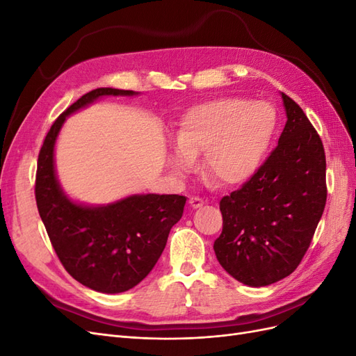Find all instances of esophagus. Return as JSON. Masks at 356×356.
<instances>
[{
  "mask_svg": "<svg viewBox=\"0 0 356 356\" xmlns=\"http://www.w3.org/2000/svg\"><path fill=\"white\" fill-rule=\"evenodd\" d=\"M203 199H200L199 196H191L190 197V204H191V208H200V207H203Z\"/></svg>",
  "mask_w": 356,
  "mask_h": 356,
  "instance_id": "1",
  "label": "esophagus"
}]
</instances>
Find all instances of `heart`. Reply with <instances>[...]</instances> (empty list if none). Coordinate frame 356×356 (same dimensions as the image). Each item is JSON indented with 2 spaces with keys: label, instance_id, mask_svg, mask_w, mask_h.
I'll use <instances>...</instances> for the list:
<instances>
[{
  "label": "heart",
  "instance_id": "b5f03b06",
  "mask_svg": "<svg viewBox=\"0 0 356 356\" xmlns=\"http://www.w3.org/2000/svg\"><path fill=\"white\" fill-rule=\"evenodd\" d=\"M276 129L270 105L224 96L190 108L178 124L170 168L186 174L202 154V170L221 186L250 178L263 161Z\"/></svg>",
  "mask_w": 356,
  "mask_h": 356
}]
</instances>
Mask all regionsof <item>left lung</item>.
Returning a JSON list of instances; mask_svg holds the SVG:
<instances>
[{"label": "left lung", "mask_w": 356, "mask_h": 356, "mask_svg": "<svg viewBox=\"0 0 356 356\" xmlns=\"http://www.w3.org/2000/svg\"><path fill=\"white\" fill-rule=\"evenodd\" d=\"M286 124L255 174L220 200L222 232L213 251L224 270L250 286L293 273L327 202L325 152L300 105L282 93Z\"/></svg>", "instance_id": "8db88e82"}]
</instances>
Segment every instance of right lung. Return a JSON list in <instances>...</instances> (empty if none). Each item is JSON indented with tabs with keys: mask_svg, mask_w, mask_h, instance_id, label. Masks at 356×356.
<instances>
[{
	"mask_svg": "<svg viewBox=\"0 0 356 356\" xmlns=\"http://www.w3.org/2000/svg\"><path fill=\"white\" fill-rule=\"evenodd\" d=\"M132 96L134 90L99 88L63 111L40 149L35 200L49 239L65 270L80 284L106 294L123 293L152 272L172 225L184 212L186 196L135 195L106 207L71 202L55 174L53 149L65 118L101 96Z\"/></svg>",
	"mask_w": 356,
	"mask_h": 356,
	"instance_id": "add662e5",
	"label": "right lung"
}]
</instances>
